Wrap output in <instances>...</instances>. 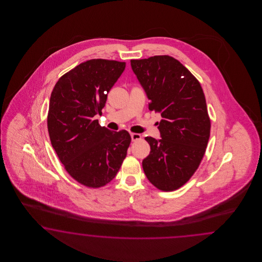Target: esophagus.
<instances>
[{
	"instance_id": "esophagus-1",
	"label": "esophagus",
	"mask_w": 262,
	"mask_h": 262,
	"mask_svg": "<svg viewBox=\"0 0 262 262\" xmlns=\"http://www.w3.org/2000/svg\"><path fill=\"white\" fill-rule=\"evenodd\" d=\"M130 136H132V140H133V141L139 140V139L141 138V135H139V134H134V133H132Z\"/></svg>"
}]
</instances>
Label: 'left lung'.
<instances>
[{
  "mask_svg": "<svg viewBox=\"0 0 262 262\" xmlns=\"http://www.w3.org/2000/svg\"><path fill=\"white\" fill-rule=\"evenodd\" d=\"M132 68L146 91L149 110L159 112L161 139L145 137L150 155L144 173L158 189L174 191L187 183L205 156L210 118L198 79L178 59L154 56L132 59Z\"/></svg>",
  "mask_w": 262,
  "mask_h": 262,
  "instance_id": "left-lung-1",
  "label": "left lung"
}]
</instances>
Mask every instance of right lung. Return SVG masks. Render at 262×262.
Listing matches in <instances>:
<instances>
[{"label":"right lung","mask_w":262,"mask_h":262,"mask_svg":"<svg viewBox=\"0 0 262 262\" xmlns=\"http://www.w3.org/2000/svg\"><path fill=\"white\" fill-rule=\"evenodd\" d=\"M126 62L90 59L61 76L52 91L47 126L50 140L64 169L78 183L99 188L118 173L132 141L127 130L101 127L107 93Z\"/></svg>","instance_id":"1"}]
</instances>
